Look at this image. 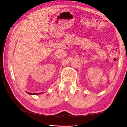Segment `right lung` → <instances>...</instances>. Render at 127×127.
<instances>
[{
    "mask_svg": "<svg viewBox=\"0 0 127 127\" xmlns=\"http://www.w3.org/2000/svg\"><path fill=\"white\" fill-rule=\"evenodd\" d=\"M29 94H31V95H33L34 94H32V93H28ZM36 94H38V93H36Z\"/></svg>",
    "mask_w": 127,
    "mask_h": 127,
    "instance_id": "right-lung-1",
    "label": "right lung"
}]
</instances>
